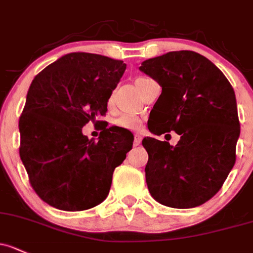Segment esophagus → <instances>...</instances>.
<instances>
[{"instance_id":"34e87169","label":"esophagus","mask_w":253,"mask_h":253,"mask_svg":"<svg viewBox=\"0 0 253 253\" xmlns=\"http://www.w3.org/2000/svg\"><path fill=\"white\" fill-rule=\"evenodd\" d=\"M140 143H142V135L135 134L134 135V140H133V145H134V147H137V145H139Z\"/></svg>"}]
</instances>
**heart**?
<instances>
[{"mask_svg":"<svg viewBox=\"0 0 253 253\" xmlns=\"http://www.w3.org/2000/svg\"><path fill=\"white\" fill-rule=\"evenodd\" d=\"M140 80L144 79H138L135 82L140 81ZM113 102L114 97L111 95V97L109 98V105L113 104ZM115 126L121 127V128L124 129H128V131H135V129H139L140 126H142V120L135 115H124L115 120Z\"/></svg>","mask_w":253,"mask_h":253,"instance_id":"b5f03b06","label":"heart"}]
</instances>
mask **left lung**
<instances>
[{"label":"left lung","instance_id":"left-lung-1","mask_svg":"<svg viewBox=\"0 0 253 253\" xmlns=\"http://www.w3.org/2000/svg\"><path fill=\"white\" fill-rule=\"evenodd\" d=\"M139 70L162 87L150 113L155 127L149 131L180 135L174 147L143 139L148 189L165 206H200L216 195L235 164L240 122L232 84L211 60L193 50L144 60Z\"/></svg>","mask_w":253,"mask_h":253}]
</instances>
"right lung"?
<instances>
[{
	"mask_svg": "<svg viewBox=\"0 0 253 253\" xmlns=\"http://www.w3.org/2000/svg\"><path fill=\"white\" fill-rule=\"evenodd\" d=\"M125 70L122 60L69 53L31 82L19 119V154L31 187L50 206L84 211L108 196L114 169L133 140L106 126L98 140L88 139L82 127L105 115Z\"/></svg>",
	"mask_w": 253,
	"mask_h": 253,
	"instance_id": "obj_1",
	"label": "right lung"
}]
</instances>
